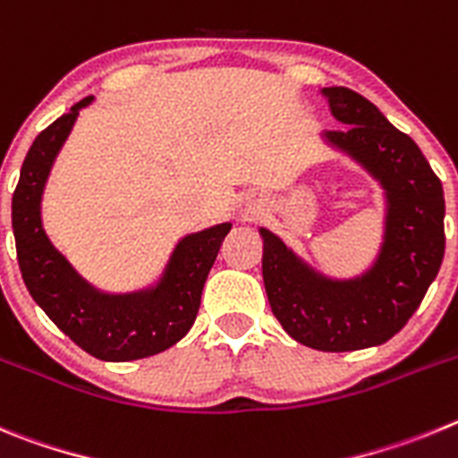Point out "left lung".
<instances>
[{
	"instance_id": "8db88e82",
	"label": "left lung",
	"mask_w": 458,
	"mask_h": 458,
	"mask_svg": "<svg viewBox=\"0 0 458 458\" xmlns=\"http://www.w3.org/2000/svg\"><path fill=\"white\" fill-rule=\"evenodd\" d=\"M321 93L344 125L324 131L321 141L358 164L383 191L381 246L368 269L333 278L259 228L262 278L287 335L319 352H356L402 331L434 283L445 253L443 184L413 139L368 98L344 86Z\"/></svg>"
}]
</instances>
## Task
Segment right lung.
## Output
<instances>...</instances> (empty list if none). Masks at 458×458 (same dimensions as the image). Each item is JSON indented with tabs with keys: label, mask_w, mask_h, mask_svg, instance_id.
I'll use <instances>...</instances> for the list:
<instances>
[{
	"label": "right lung",
	"mask_w": 458,
	"mask_h": 458,
	"mask_svg": "<svg viewBox=\"0 0 458 458\" xmlns=\"http://www.w3.org/2000/svg\"><path fill=\"white\" fill-rule=\"evenodd\" d=\"M93 100L77 102L29 148L11 205L18 265L29 294L86 353L109 362L139 360L166 352L193 327L205 280L233 224L184 234L152 285L118 294L90 285L49 242L40 209L61 148Z\"/></svg>",
	"instance_id": "add662e5"
}]
</instances>
